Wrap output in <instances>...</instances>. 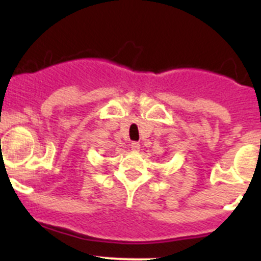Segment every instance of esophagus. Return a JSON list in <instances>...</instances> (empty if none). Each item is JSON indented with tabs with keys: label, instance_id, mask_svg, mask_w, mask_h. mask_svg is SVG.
<instances>
[{
	"label": "esophagus",
	"instance_id": "esophagus-1",
	"mask_svg": "<svg viewBox=\"0 0 261 261\" xmlns=\"http://www.w3.org/2000/svg\"><path fill=\"white\" fill-rule=\"evenodd\" d=\"M131 149L134 150V151H139L140 150V144L136 143V141H134V143H131Z\"/></svg>",
	"mask_w": 261,
	"mask_h": 261
}]
</instances>
